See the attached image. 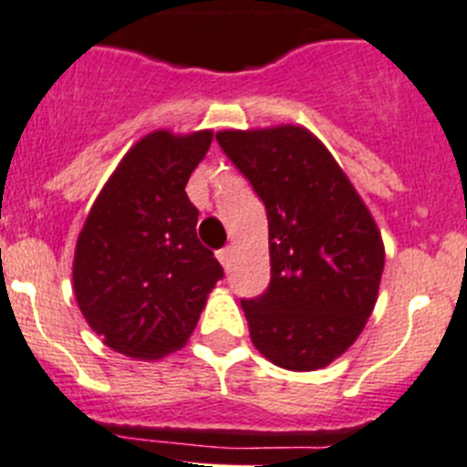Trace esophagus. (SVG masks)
<instances>
[{
  "mask_svg": "<svg viewBox=\"0 0 467 467\" xmlns=\"http://www.w3.org/2000/svg\"><path fill=\"white\" fill-rule=\"evenodd\" d=\"M216 258H219V263L223 265V267H230V260H233V248L225 246V248H221V251H216Z\"/></svg>",
  "mask_w": 467,
  "mask_h": 467,
  "instance_id": "1",
  "label": "esophagus"
}]
</instances>
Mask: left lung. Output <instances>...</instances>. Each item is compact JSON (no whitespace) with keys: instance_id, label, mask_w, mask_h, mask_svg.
<instances>
[{"instance_id":"obj_1","label":"left lung","mask_w":467,"mask_h":467,"mask_svg":"<svg viewBox=\"0 0 467 467\" xmlns=\"http://www.w3.org/2000/svg\"><path fill=\"white\" fill-rule=\"evenodd\" d=\"M221 150L267 209V293L244 299L251 341L287 371L341 357L378 302L385 244L361 195L304 126L219 130Z\"/></svg>"}]
</instances>
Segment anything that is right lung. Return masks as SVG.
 I'll return each instance as SVG.
<instances>
[{"label": "right lung", "mask_w": 467, "mask_h": 467, "mask_svg": "<svg viewBox=\"0 0 467 467\" xmlns=\"http://www.w3.org/2000/svg\"><path fill=\"white\" fill-rule=\"evenodd\" d=\"M212 130H151L96 195L78 234L73 293L87 325L130 359H161L193 334L223 267L195 234L186 195Z\"/></svg>", "instance_id": "add662e5"}]
</instances>
